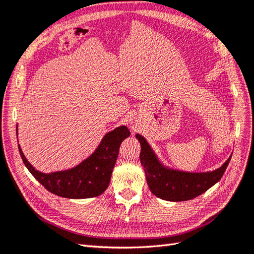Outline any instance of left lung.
I'll use <instances>...</instances> for the list:
<instances>
[{
	"mask_svg": "<svg viewBox=\"0 0 254 254\" xmlns=\"http://www.w3.org/2000/svg\"><path fill=\"white\" fill-rule=\"evenodd\" d=\"M141 144L140 162L143 166L146 183L151 192L157 198L167 201H187L202 194L215 185L226 171L232 156L214 172L186 173L162 165L146 140L136 134Z\"/></svg>",
	"mask_w": 254,
	"mask_h": 254,
	"instance_id": "1",
	"label": "left lung"
}]
</instances>
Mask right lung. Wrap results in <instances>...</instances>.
<instances>
[{
  "mask_svg": "<svg viewBox=\"0 0 254 254\" xmlns=\"http://www.w3.org/2000/svg\"><path fill=\"white\" fill-rule=\"evenodd\" d=\"M130 136L126 126H121L103 137L98 149L79 165L70 170L44 174L33 168L18 145L19 153L32 176L50 192L68 199H87L102 194L109 187L121 143Z\"/></svg>",
  "mask_w": 254,
  "mask_h": 254,
  "instance_id": "1",
  "label": "right lung"
}]
</instances>
